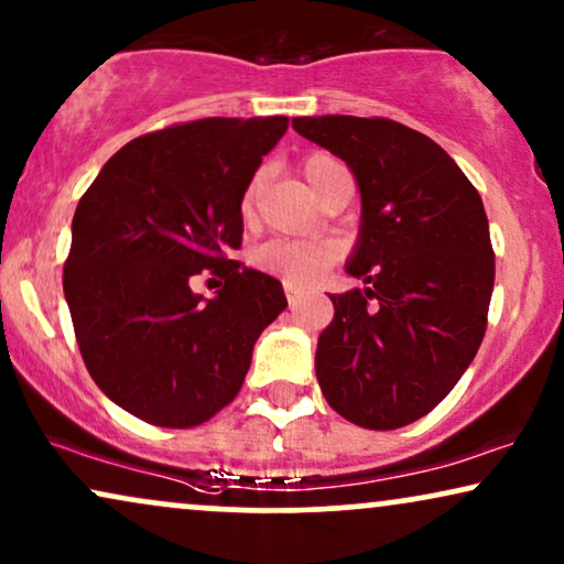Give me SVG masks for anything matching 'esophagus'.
Here are the masks:
<instances>
[{"label": "esophagus", "mask_w": 564, "mask_h": 564, "mask_svg": "<svg viewBox=\"0 0 564 564\" xmlns=\"http://www.w3.org/2000/svg\"><path fill=\"white\" fill-rule=\"evenodd\" d=\"M302 296H304L302 289H296V286H291V283H286V299H289L291 306H296L299 302H302Z\"/></svg>", "instance_id": "esophagus-1"}]
</instances>
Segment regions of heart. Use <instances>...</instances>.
Listing matches in <instances>:
<instances>
[{"label": "heart", "instance_id": "1", "mask_svg": "<svg viewBox=\"0 0 564 564\" xmlns=\"http://www.w3.org/2000/svg\"><path fill=\"white\" fill-rule=\"evenodd\" d=\"M304 180L315 189V195H323V189L335 176L344 174V163L333 159L330 153H312L302 163ZM260 176H254L247 184L241 195V216H252L254 197H258ZM340 258V249L333 239H270L265 245L252 249V265L260 273H268L278 281L291 283V286H312L319 281V275Z\"/></svg>", "mask_w": 564, "mask_h": 564}]
</instances>
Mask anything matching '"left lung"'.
Returning a JSON list of instances; mask_svg holds the SVG:
<instances>
[{
    "label": "left lung",
    "instance_id": "1",
    "mask_svg": "<svg viewBox=\"0 0 564 564\" xmlns=\"http://www.w3.org/2000/svg\"><path fill=\"white\" fill-rule=\"evenodd\" d=\"M302 138L354 171L361 234L346 270L367 283L333 294L317 382L333 411L388 432L422 419L479 351L495 249L479 192L426 134L382 117H302Z\"/></svg>",
    "mask_w": 564,
    "mask_h": 564
}]
</instances>
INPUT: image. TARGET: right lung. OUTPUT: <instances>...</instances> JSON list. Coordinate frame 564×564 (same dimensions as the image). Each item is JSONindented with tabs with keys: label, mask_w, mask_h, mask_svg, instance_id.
Listing matches in <instances>:
<instances>
[{
	"label": "right lung",
	"mask_w": 564,
	"mask_h": 564,
	"mask_svg": "<svg viewBox=\"0 0 564 564\" xmlns=\"http://www.w3.org/2000/svg\"><path fill=\"white\" fill-rule=\"evenodd\" d=\"M289 117H208L127 142L77 203L64 296L93 380L153 426L192 430L245 382L283 286L231 260L241 195ZM208 269L213 300L191 291Z\"/></svg>",
	"instance_id": "right-lung-1"
}]
</instances>
